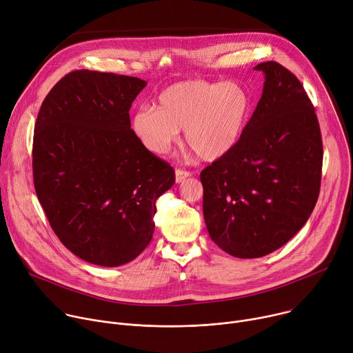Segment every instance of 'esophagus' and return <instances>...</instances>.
Listing matches in <instances>:
<instances>
[{"mask_svg":"<svg viewBox=\"0 0 353 353\" xmlns=\"http://www.w3.org/2000/svg\"><path fill=\"white\" fill-rule=\"evenodd\" d=\"M188 176H191V172H189V171H183V170H179V168L175 170V181H176V183L182 182Z\"/></svg>","mask_w":353,"mask_h":353,"instance_id":"34e87169","label":"esophagus"}]
</instances>
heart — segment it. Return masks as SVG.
Masks as SVG:
<instances>
[{
	"label": "heart",
	"mask_w": 353,
	"mask_h": 353,
	"mask_svg": "<svg viewBox=\"0 0 353 353\" xmlns=\"http://www.w3.org/2000/svg\"><path fill=\"white\" fill-rule=\"evenodd\" d=\"M253 107L249 90L239 82L186 80L162 90L157 108L140 107L131 130L152 154L167 152L185 130V141L203 161L229 154L245 132Z\"/></svg>",
	"instance_id": "obj_1"
}]
</instances>
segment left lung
Wrapping results in <instances>:
<instances>
[{
  "mask_svg": "<svg viewBox=\"0 0 353 353\" xmlns=\"http://www.w3.org/2000/svg\"><path fill=\"white\" fill-rule=\"evenodd\" d=\"M254 69L265 82L245 132L201 172L209 236L239 259L273 253L307 223L322 174L321 130L304 86L277 62Z\"/></svg>",
  "mask_w": 353,
  "mask_h": 353,
  "instance_id": "8db88e82",
  "label": "left lung"
}]
</instances>
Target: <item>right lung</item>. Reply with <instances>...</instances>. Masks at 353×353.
<instances>
[{
	"mask_svg": "<svg viewBox=\"0 0 353 353\" xmlns=\"http://www.w3.org/2000/svg\"><path fill=\"white\" fill-rule=\"evenodd\" d=\"M145 86L132 76L73 70L39 108L37 196L63 246L92 264L137 257L152 239L157 199L175 182L174 168L131 130L130 107Z\"/></svg>",
	"mask_w": 353,
	"mask_h": 353,
	"instance_id": "obj_1",
	"label": "right lung"
}]
</instances>
